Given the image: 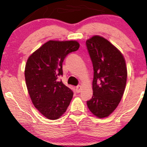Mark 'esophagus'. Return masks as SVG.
<instances>
[{
  "label": "esophagus",
  "mask_w": 147,
  "mask_h": 147,
  "mask_svg": "<svg viewBox=\"0 0 147 147\" xmlns=\"http://www.w3.org/2000/svg\"><path fill=\"white\" fill-rule=\"evenodd\" d=\"M75 90H76V92L77 93H80V90H81V86L80 85H78L75 88Z\"/></svg>",
  "instance_id": "esophagus-1"
}]
</instances>
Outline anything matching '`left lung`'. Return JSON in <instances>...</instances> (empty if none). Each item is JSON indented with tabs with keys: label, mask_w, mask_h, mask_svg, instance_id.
Listing matches in <instances>:
<instances>
[{
	"label": "left lung",
	"mask_w": 147,
	"mask_h": 147,
	"mask_svg": "<svg viewBox=\"0 0 147 147\" xmlns=\"http://www.w3.org/2000/svg\"><path fill=\"white\" fill-rule=\"evenodd\" d=\"M94 69L93 95L87 105L97 117H108L118 106L127 82L125 60L107 40L95 35L86 41Z\"/></svg>",
	"instance_id": "1"
}]
</instances>
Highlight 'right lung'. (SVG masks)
<instances>
[{
  "label": "right lung",
  "mask_w": 147,
  "mask_h": 147,
  "mask_svg": "<svg viewBox=\"0 0 147 147\" xmlns=\"http://www.w3.org/2000/svg\"><path fill=\"white\" fill-rule=\"evenodd\" d=\"M79 47L77 41L50 40L28 59L25 78L28 93L35 107L47 119H58L72 100L73 92L57 78L63 75L66 56Z\"/></svg>",
  "instance_id": "obj_1"
}]
</instances>
